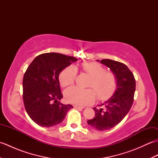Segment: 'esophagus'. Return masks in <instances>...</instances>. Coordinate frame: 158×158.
<instances>
[{"label": "esophagus", "instance_id": "1", "mask_svg": "<svg viewBox=\"0 0 158 158\" xmlns=\"http://www.w3.org/2000/svg\"><path fill=\"white\" fill-rule=\"evenodd\" d=\"M74 107L76 109H83L84 107L83 106H79V105H75L74 106Z\"/></svg>", "mask_w": 158, "mask_h": 158}]
</instances>
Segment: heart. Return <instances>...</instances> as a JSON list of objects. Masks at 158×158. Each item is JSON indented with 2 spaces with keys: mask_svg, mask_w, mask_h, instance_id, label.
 <instances>
[{
  "mask_svg": "<svg viewBox=\"0 0 158 158\" xmlns=\"http://www.w3.org/2000/svg\"><path fill=\"white\" fill-rule=\"evenodd\" d=\"M81 70L90 79L88 89L71 87L65 90L64 98L66 102L78 105H91L96 99L100 101L108 100L115 92L117 85V79L115 73L107 71L102 65L97 62H82ZM77 69L69 66L62 70L59 75V81L62 87L73 85L76 79Z\"/></svg>",
  "mask_w": 158,
  "mask_h": 158,
  "instance_id": "heart-1",
  "label": "heart"
}]
</instances>
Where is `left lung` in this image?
I'll use <instances>...</instances> for the list:
<instances>
[{
	"mask_svg": "<svg viewBox=\"0 0 158 158\" xmlns=\"http://www.w3.org/2000/svg\"><path fill=\"white\" fill-rule=\"evenodd\" d=\"M100 63L108 66L117 79L115 94L99 105L100 108L94 107L95 117L88 121L90 126L102 131L117 126L129 112L134 102L136 81L132 73L124 64L109 59H103Z\"/></svg>",
	"mask_w": 158,
	"mask_h": 158,
	"instance_id": "obj_1",
	"label": "left lung"
}]
</instances>
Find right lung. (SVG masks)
<instances>
[{
    "instance_id": "add662e5",
    "label": "right lung",
    "mask_w": 158,
    "mask_h": 158,
    "mask_svg": "<svg viewBox=\"0 0 158 158\" xmlns=\"http://www.w3.org/2000/svg\"><path fill=\"white\" fill-rule=\"evenodd\" d=\"M77 59L58 53H45L36 56L26 70L23 78V100L26 112L33 122L43 127L61 123L70 105H63L59 74Z\"/></svg>"
}]
</instances>
